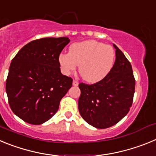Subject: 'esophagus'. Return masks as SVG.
<instances>
[{"label":"esophagus","mask_w":156,"mask_h":156,"mask_svg":"<svg viewBox=\"0 0 156 156\" xmlns=\"http://www.w3.org/2000/svg\"><path fill=\"white\" fill-rule=\"evenodd\" d=\"M78 84H79V82H78L77 80H74L73 81V86L76 87L78 86Z\"/></svg>","instance_id":"34e87169"}]
</instances>
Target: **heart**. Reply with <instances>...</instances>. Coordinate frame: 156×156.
<instances>
[{
	"label": "heart",
	"mask_w": 156,
	"mask_h": 156,
	"mask_svg": "<svg viewBox=\"0 0 156 156\" xmlns=\"http://www.w3.org/2000/svg\"><path fill=\"white\" fill-rule=\"evenodd\" d=\"M115 52L110 45L96 41L76 43L69 48V53H62L58 62L62 72L69 75L80 65L79 72L88 83L104 79L113 67Z\"/></svg>",
	"instance_id": "obj_1"
}]
</instances>
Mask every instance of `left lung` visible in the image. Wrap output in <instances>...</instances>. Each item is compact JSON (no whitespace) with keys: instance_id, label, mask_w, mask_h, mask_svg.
<instances>
[{"instance_id":"1","label":"left lung","mask_w":156,"mask_h":156,"mask_svg":"<svg viewBox=\"0 0 156 156\" xmlns=\"http://www.w3.org/2000/svg\"><path fill=\"white\" fill-rule=\"evenodd\" d=\"M115 61L104 79L93 84L80 83L78 108L83 119L98 129L116 124L133 103L135 79L132 66L116 45Z\"/></svg>"}]
</instances>
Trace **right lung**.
<instances>
[{"label":"right lung","mask_w":156,"mask_h":156,"mask_svg":"<svg viewBox=\"0 0 156 156\" xmlns=\"http://www.w3.org/2000/svg\"><path fill=\"white\" fill-rule=\"evenodd\" d=\"M68 37H46L25 45L9 67L6 80L8 103L25 122L42 124L53 116L61 99L73 84L62 74L58 57Z\"/></svg>","instance_id":"1"}]
</instances>
